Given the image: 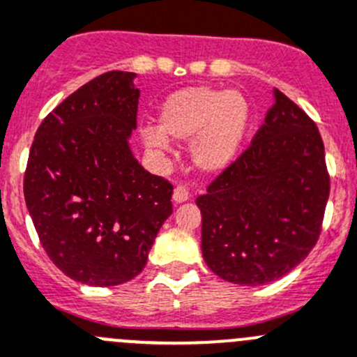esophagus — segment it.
Returning <instances> with one entry per match:
<instances>
[{
	"label": "esophagus",
	"instance_id": "obj_1",
	"mask_svg": "<svg viewBox=\"0 0 357 357\" xmlns=\"http://www.w3.org/2000/svg\"><path fill=\"white\" fill-rule=\"evenodd\" d=\"M188 199H190L188 190L183 188V186H176L174 192H172V201H174V204H181V202H186Z\"/></svg>",
	"mask_w": 357,
	"mask_h": 357
}]
</instances>
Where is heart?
Returning <instances> with one entry per match:
<instances>
[{"mask_svg": "<svg viewBox=\"0 0 357 357\" xmlns=\"http://www.w3.org/2000/svg\"><path fill=\"white\" fill-rule=\"evenodd\" d=\"M250 123V105L236 89L213 86H186L163 100L158 128L141 130L146 151L163 158L169 139L186 142L192 139L188 158L192 167L206 176L227 171L234 163Z\"/></svg>", "mask_w": 357, "mask_h": 357, "instance_id": "1", "label": "heart"}]
</instances>
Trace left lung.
<instances>
[{
	"instance_id": "obj_1",
	"label": "left lung",
	"mask_w": 357,
	"mask_h": 357,
	"mask_svg": "<svg viewBox=\"0 0 357 357\" xmlns=\"http://www.w3.org/2000/svg\"><path fill=\"white\" fill-rule=\"evenodd\" d=\"M328 197L317 126L273 89L250 148L195 201L206 264L225 282L246 287L282 278L317 243Z\"/></svg>"
}]
</instances>
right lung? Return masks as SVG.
<instances>
[{"label": "right lung", "mask_w": 357, "mask_h": 357, "mask_svg": "<svg viewBox=\"0 0 357 357\" xmlns=\"http://www.w3.org/2000/svg\"><path fill=\"white\" fill-rule=\"evenodd\" d=\"M137 73L107 72L43 119L29 151L24 199L49 259L75 282L112 287L144 269L172 215V185L130 146Z\"/></svg>", "instance_id": "obj_1"}]
</instances>
